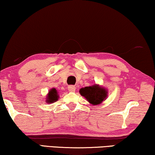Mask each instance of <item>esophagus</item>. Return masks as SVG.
I'll list each match as a JSON object with an SVG mask.
<instances>
[{
    "mask_svg": "<svg viewBox=\"0 0 155 155\" xmlns=\"http://www.w3.org/2000/svg\"><path fill=\"white\" fill-rule=\"evenodd\" d=\"M76 90V87L74 85H70L68 86V90L71 92H75Z\"/></svg>",
    "mask_w": 155,
    "mask_h": 155,
    "instance_id": "esophagus-1",
    "label": "esophagus"
}]
</instances>
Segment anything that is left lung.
I'll return each instance as SVG.
<instances>
[{"instance_id": "left-lung-1", "label": "left lung", "mask_w": 155, "mask_h": 155, "mask_svg": "<svg viewBox=\"0 0 155 155\" xmlns=\"http://www.w3.org/2000/svg\"><path fill=\"white\" fill-rule=\"evenodd\" d=\"M80 93L91 104L98 105L107 97V90L99 84L85 87L80 90Z\"/></svg>"}]
</instances>
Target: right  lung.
<instances>
[{
	"label": "right lung",
	"instance_id": "add662e5",
	"mask_svg": "<svg viewBox=\"0 0 155 155\" xmlns=\"http://www.w3.org/2000/svg\"><path fill=\"white\" fill-rule=\"evenodd\" d=\"M58 94L56 89L53 88L48 92V96L46 97V102L47 103H54L58 99Z\"/></svg>",
	"mask_w": 155,
	"mask_h": 155
}]
</instances>
